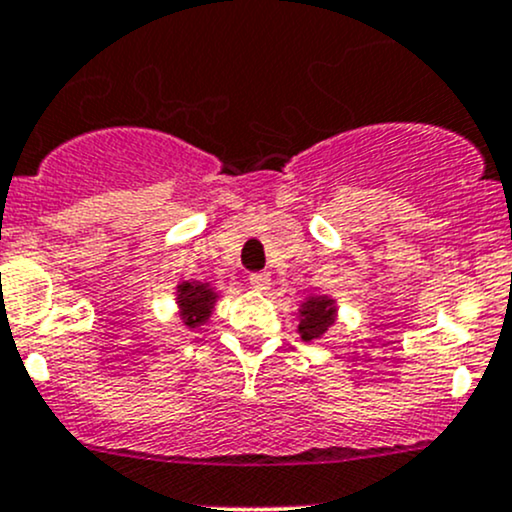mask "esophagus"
Wrapping results in <instances>:
<instances>
[{
  "mask_svg": "<svg viewBox=\"0 0 512 512\" xmlns=\"http://www.w3.org/2000/svg\"><path fill=\"white\" fill-rule=\"evenodd\" d=\"M269 282H272V277H269V272H255L250 274V286L257 291H265L269 289Z\"/></svg>",
  "mask_w": 512,
  "mask_h": 512,
  "instance_id": "esophagus-1",
  "label": "esophagus"
}]
</instances>
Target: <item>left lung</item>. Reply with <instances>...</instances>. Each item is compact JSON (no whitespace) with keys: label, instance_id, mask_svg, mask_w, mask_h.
<instances>
[{"label":"left lung","instance_id":"obj_1","mask_svg":"<svg viewBox=\"0 0 512 512\" xmlns=\"http://www.w3.org/2000/svg\"><path fill=\"white\" fill-rule=\"evenodd\" d=\"M299 335L301 340L311 342L323 338L328 333L330 325L338 318V303L330 296L318 294V296H306V301L299 308Z\"/></svg>","mask_w":512,"mask_h":512}]
</instances>
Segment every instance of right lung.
Instances as JSON below:
<instances>
[{
    "mask_svg": "<svg viewBox=\"0 0 512 512\" xmlns=\"http://www.w3.org/2000/svg\"><path fill=\"white\" fill-rule=\"evenodd\" d=\"M177 308L179 318L187 328H199L211 318V311L216 308L218 294L209 282H182L177 284Z\"/></svg>",
    "mask_w": 512,
    "mask_h": 512,
    "instance_id": "obj_1",
    "label": "right lung"
}]
</instances>
